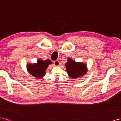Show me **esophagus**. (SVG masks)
Listing matches in <instances>:
<instances>
[{
  "instance_id": "34e87169",
  "label": "esophagus",
  "mask_w": 121,
  "mask_h": 121,
  "mask_svg": "<svg viewBox=\"0 0 121 121\" xmlns=\"http://www.w3.org/2000/svg\"><path fill=\"white\" fill-rule=\"evenodd\" d=\"M54 65H55V66H59V64H60L59 62V61H58V60L55 61L54 62Z\"/></svg>"
}]
</instances>
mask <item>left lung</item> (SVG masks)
<instances>
[{
    "label": "left lung",
    "instance_id": "obj_1",
    "mask_svg": "<svg viewBox=\"0 0 121 121\" xmlns=\"http://www.w3.org/2000/svg\"><path fill=\"white\" fill-rule=\"evenodd\" d=\"M68 62L65 63L67 72L72 78H77L84 76L87 71V65L82 62H76L69 58Z\"/></svg>",
    "mask_w": 121,
    "mask_h": 121
}]
</instances>
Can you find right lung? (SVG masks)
<instances>
[{
	"label": "right lung",
	"mask_w": 121,
	"mask_h": 121,
	"mask_svg": "<svg viewBox=\"0 0 121 121\" xmlns=\"http://www.w3.org/2000/svg\"><path fill=\"white\" fill-rule=\"evenodd\" d=\"M52 64L51 60L47 59L43 61L37 60L36 63L27 64V68L29 73L37 78H41L46 74V70L49 65Z\"/></svg>",
	"instance_id": "add662e5"
}]
</instances>
